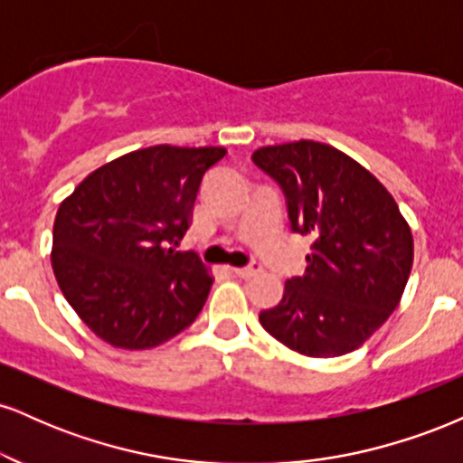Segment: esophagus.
<instances>
[{
  "label": "esophagus",
  "instance_id": "obj_1",
  "mask_svg": "<svg viewBox=\"0 0 463 463\" xmlns=\"http://www.w3.org/2000/svg\"><path fill=\"white\" fill-rule=\"evenodd\" d=\"M259 272V265L257 263H250L243 265V268H232V274L239 276V279H252L254 274Z\"/></svg>",
  "mask_w": 463,
  "mask_h": 463
}]
</instances>
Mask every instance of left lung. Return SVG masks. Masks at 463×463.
Listing matches in <instances>:
<instances>
[{
  "mask_svg": "<svg viewBox=\"0 0 463 463\" xmlns=\"http://www.w3.org/2000/svg\"><path fill=\"white\" fill-rule=\"evenodd\" d=\"M252 163L285 195L289 228L313 239L307 269L259 322L307 357L353 353L396 309L413 239L394 198L368 169L326 143L259 147Z\"/></svg>",
  "mask_w": 463,
  "mask_h": 463,
  "instance_id": "1",
  "label": "left lung"
}]
</instances>
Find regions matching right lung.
I'll return each instance as SVG.
<instances>
[{"instance_id":"add662e5","label":"right lung","mask_w":463,"mask_h":463,"mask_svg":"<svg viewBox=\"0 0 463 463\" xmlns=\"http://www.w3.org/2000/svg\"><path fill=\"white\" fill-rule=\"evenodd\" d=\"M224 147L154 146L102 165L62 202L52 268L69 305L115 348L146 350L198 317L211 279L176 246Z\"/></svg>"}]
</instances>
